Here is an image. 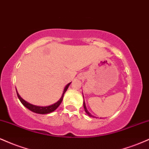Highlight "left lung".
Masks as SVG:
<instances>
[{
  "instance_id": "obj_1",
  "label": "left lung",
  "mask_w": 149,
  "mask_h": 149,
  "mask_svg": "<svg viewBox=\"0 0 149 149\" xmlns=\"http://www.w3.org/2000/svg\"><path fill=\"white\" fill-rule=\"evenodd\" d=\"M83 98H84V97H83ZM83 107H84V109H85V112H86V113L88 114V115L89 116H90V117H92V118H96V117H95V116H92L91 113H90V112L88 111V109H87V108H86V106H85V101L84 102H83Z\"/></svg>"
}]
</instances>
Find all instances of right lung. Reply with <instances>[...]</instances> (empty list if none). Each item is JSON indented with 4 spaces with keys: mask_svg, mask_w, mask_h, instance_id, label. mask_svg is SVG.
I'll use <instances>...</instances> for the list:
<instances>
[{
    "mask_svg": "<svg viewBox=\"0 0 149 149\" xmlns=\"http://www.w3.org/2000/svg\"><path fill=\"white\" fill-rule=\"evenodd\" d=\"M71 83H68V84L66 85V86H65V88L64 89V91H63L62 95H61V98L59 99V101H57L56 103L51 104V105H49V106H47V107H40V106H36V105H33V104H31L29 103V102H26L24 100H23V99H22V97H20V95H19L17 91V95L19 100H20V102H22V104H23V105L26 108H27L28 109H29L30 111H31L36 113L47 114V113H49L53 112L54 111H55L58 107H59V106L60 105L61 102H62L63 97H64L65 92H66L67 89L69 88V85H70V84H71Z\"/></svg>",
    "mask_w": 149,
    "mask_h": 149,
    "instance_id": "right-lung-1",
    "label": "right lung"
}]
</instances>
